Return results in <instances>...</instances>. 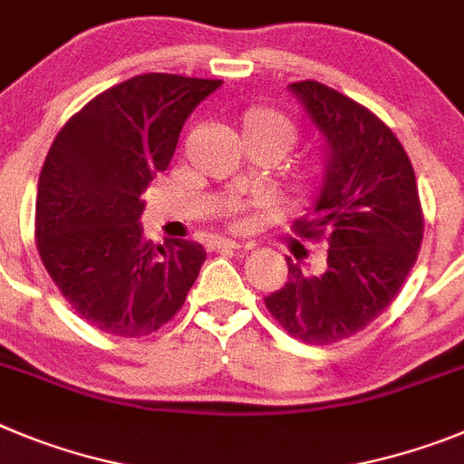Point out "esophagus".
I'll list each match as a JSON object with an SVG mask.
<instances>
[{
  "label": "esophagus",
  "instance_id": "esophagus-1",
  "mask_svg": "<svg viewBox=\"0 0 464 464\" xmlns=\"http://www.w3.org/2000/svg\"><path fill=\"white\" fill-rule=\"evenodd\" d=\"M215 249H221V252L228 249V252H231V249H249V245H240L236 243V240H224V237H221V240H215Z\"/></svg>",
  "mask_w": 464,
  "mask_h": 464
}]
</instances>
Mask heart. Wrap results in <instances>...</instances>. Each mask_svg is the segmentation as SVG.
<instances>
[{
    "label": "heart",
    "mask_w": 464,
    "mask_h": 464,
    "mask_svg": "<svg viewBox=\"0 0 464 464\" xmlns=\"http://www.w3.org/2000/svg\"><path fill=\"white\" fill-rule=\"evenodd\" d=\"M237 137L249 154H266L280 159L294 144L299 128L285 111L268 107V104H249L237 114ZM329 175V154L322 149H308L289 165L285 182L289 193L301 203H308L324 188ZM228 224L236 228L247 224V212L243 205H233L228 209Z\"/></svg>",
    "instance_id": "heart-1"
}]
</instances>
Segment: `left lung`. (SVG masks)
<instances>
[{"mask_svg":"<svg viewBox=\"0 0 464 464\" xmlns=\"http://www.w3.org/2000/svg\"><path fill=\"white\" fill-rule=\"evenodd\" d=\"M292 91L327 137L329 175L315 208L294 221L301 240L327 243V266L305 276L287 259L289 280L264 296L289 336L332 345L360 334L404 287L425 231L416 172L390 126L320 82Z\"/></svg>","mask_w":464,"mask_h":464,"instance_id":"8db88e82","label":"left lung"}]
</instances>
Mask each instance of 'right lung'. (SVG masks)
<instances>
[{
	"label": "right lung",
	"mask_w": 464,
	"mask_h": 464,
	"mask_svg": "<svg viewBox=\"0 0 464 464\" xmlns=\"http://www.w3.org/2000/svg\"><path fill=\"white\" fill-rule=\"evenodd\" d=\"M219 83L132 76L83 104L48 149L34 209L39 256L64 301L100 332H159L198 277V243L151 245L137 221L144 188L168 170L184 121Z\"/></svg>",
	"instance_id": "add662e5"
}]
</instances>
